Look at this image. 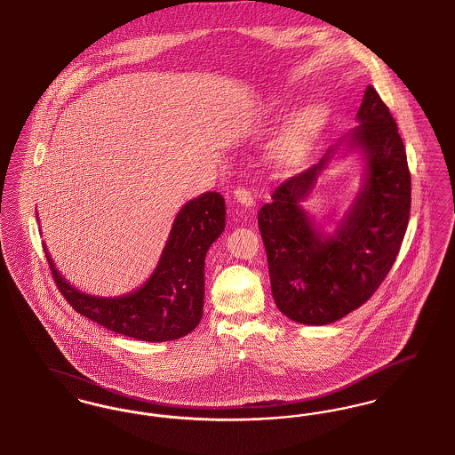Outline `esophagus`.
I'll return each mask as SVG.
<instances>
[{"instance_id":"34e87169","label":"esophagus","mask_w":455,"mask_h":455,"mask_svg":"<svg viewBox=\"0 0 455 455\" xmlns=\"http://www.w3.org/2000/svg\"><path fill=\"white\" fill-rule=\"evenodd\" d=\"M235 198H236V202H239L243 207H253V205H255V200H253L251 193L248 192L246 188H243V187H238V188L235 190Z\"/></svg>"}]
</instances>
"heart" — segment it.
I'll use <instances>...</instances> for the list:
<instances>
[{
  "label": "heart",
  "instance_id": "heart-1",
  "mask_svg": "<svg viewBox=\"0 0 455 455\" xmlns=\"http://www.w3.org/2000/svg\"><path fill=\"white\" fill-rule=\"evenodd\" d=\"M327 109L322 104H308L296 111L270 145V161L281 168H298L308 156L325 123Z\"/></svg>",
  "mask_w": 455,
  "mask_h": 455
}]
</instances>
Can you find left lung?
Here are the masks:
<instances>
[{"instance_id":"left-lung-1","label":"left lung","mask_w":455,"mask_h":455,"mask_svg":"<svg viewBox=\"0 0 455 455\" xmlns=\"http://www.w3.org/2000/svg\"><path fill=\"white\" fill-rule=\"evenodd\" d=\"M358 126L346 135L366 161L351 209L323 235L299 205L334 156L286 180L259 212L274 301L287 318L327 325L368 301L390 272L406 235L411 172L395 120L368 85Z\"/></svg>"}]
</instances>
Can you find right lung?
Listing matches in <instances>:
<instances>
[{"mask_svg":"<svg viewBox=\"0 0 455 455\" xmlns=\"http://www.w3.org/2000/svg\"><path fill=\"white\" fill-rule=\"evenodd\" d=\"M226 226L220 193L207 192L185 204L169 233L154 274L133 292L118 298L91 296L72 286L48 257L52 279L75 311L116 334L148 342L190 334L204 311L205 255Z\"/></svg>","mask_w":455,"mask_h":455,"instance_id":"1","label":"right lung"}]
</instances>
